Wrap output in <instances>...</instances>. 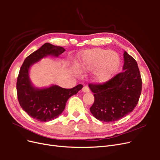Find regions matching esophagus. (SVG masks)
<instances>
[{
    "mask_svg": "<svg viewBox=\"0 0 160 160\" xmlns=\"http://www.w3.org/2000/svg\"><path fill=\"white\" fill-rule=\"evenodd\" d=\"M89 91H90L89 88L88 86H85V87H83V89H82V91H83V93H89Z\"/></svg>",
    "mask_w": 160,
    "mask_h": 160,
    "instance_id": "obj_1",
    "label": "esophagus"
}]
</instances>
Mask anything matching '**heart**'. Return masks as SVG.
<instances>
[{
	"label": "heart",
	"mask_w": 160,
	"mask_h": 160,
	"mask_svg": "<svg viewBox=\"0 0 160 160\" xmlns=\"http://www.w3.org/2000/svg\"><path fill=\"white\" fill-rule=\"evenodd\" d=\"M120 65L117 52L103 49H93L83 53L78 62L80 71L88 72L95 70L93 80L98 83H104L114 76Z\"/></svg>",
	"instance_id": "b5f03b06"
}]
</instances>
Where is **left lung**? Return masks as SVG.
Returning <instances> with one entry per match:
<instances>
[{
	"label": "left lung",
	"instance_id": "8db88e82",
	"mask_svg": "<svg viewBox=\"0 0 160 160\" xmlns=\"http://www.w3.org/2000/svg\"><path fill=\"white\" fill-rule=\"evenodd\" d=\"M123 59L122 72L103 85H89L95 98L90 111L101 122H112L125 117L138 103L142 81L138 63L126 51Z\"/></svg>",
	"mask_w": 160,
	"mask_h": 160
}]
</instances>
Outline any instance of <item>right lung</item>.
Instances as JSON below:
<instances>
[{"label": "right lung", "instance_id": "add662e5", "mask_svg": "<svg viewBox=\"0 0 160 160\" xmlns=\"http://www.w3.org/2000/svg\"><path fill=\"white\" fill-rule=\"evenodd\" d=\"M65 51L63 47L47 42L26 58L19 71L17 82L18 102L30 117L39 122H47L57 118L64 111L67 100L83 88L82 85L72 89L57 85L38 88L30 79L29 71L33 65L49 56L58 57Z\"/></svg>", "mask_w": 160, "mask_h": 160}]
</instances>
